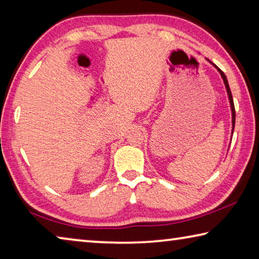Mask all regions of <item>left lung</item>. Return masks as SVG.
I'll return each instance as SVG.
<instances>
[{"instance_id": "obj_1", "label": "left lung", "mask_w": 259, "mask_h": 259, "mask_svg": "<svg viewBox=\"0 0 259 259\" xmlns=\"http://www.w3.org/2000/svg\"><path fill=\"white\" fill-rule=\"evenodd\" d=\"M214 67H216L219 73H221V75L223 77V80H224L225 83V87H226V90H227V95H229V98H230V103H231V109H232V124H233V129H232V134H233V130H234V125H235V108H234V103H233V97H232V93H231V89H230V85H229V82H227V78L225 76L224 72L222 71L221 68H218L216 65H214Z\"/></svg>"}]
</instances>
